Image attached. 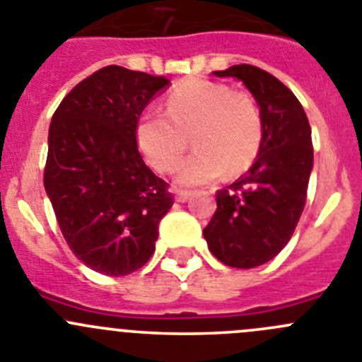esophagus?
Masks as SVG:
<instances>
[{
    "label": "esophagus",
    "mask_w": 362,
    "mask_h": 362,
    "mask_svg": "<svg viewBox=\"0 0 362 362\" xmlns=\"http://www.w3.org/2000/svg\"><path fill=\"white\" fill-rule=\"evenodd\" d=\"M175 194H177V202H182V204H184V202H187L189 198H191V191H182V189H178L177 192H175Z\"/></svg>",
    "instance_id": "1"
}]
</instances>
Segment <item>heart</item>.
<instances>
[{
    "instance_id": "obj_1",
    "label": "heart",
    "mask_w": 362,
    "mask_h": 362,
    "mask_svg": "<svg viewBox=\"0 0 362 362\" xmlns=\"http://www.w3.org/2000/svg\"><path fill=\"white\" fill-rule=\"evenodd\" d=\"M197 151L178 171V184L202 185L250 168L262 141L257 101L225 83L189 80L173 89L165 114L148 110L135 124L141 153L158 173L177 170L189 148Z\"/></svg>"
}]
</instances>
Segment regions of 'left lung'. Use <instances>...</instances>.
<instances>
[{
	"label": "left lung",
	"instance_id": "1",
	"mask_svg": "<svg viewBox=\"0 0 362 362\" xmlns=\"http://www.w3.org/2000/svg\"><path fill=\"white\" fill-rule=\"evenodd\" d=\"M214 74L241 80L262 116L257 158L228 189L218 191V209L204 228L218 261L248 269L279 255L298 225L313 171L310 127L298 98L268 71L239 64Z\"/></svg>",
	"mask_w": 362,
	"mask_h": 362
}]
</instances>
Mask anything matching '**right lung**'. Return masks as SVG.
<instances>
[{
  "label": "right lung",
  "mask_w": 362,
  "mask_h": 362,
  "mask_svg": "<svg viewBox=\"0 0 362 362\" xmlns=\"http://www.w3.org/2000/svg\"><path fill=\"white\" fill-rule=\"evenodd\" d=\"M168 86L164 76L101 67L73 87L52 117L44 189L71 252L103 275L143 268L173 205L135 141L144 107Z\"/></svg>",
  "instance_id": "add662e5"
}]
</instances>
